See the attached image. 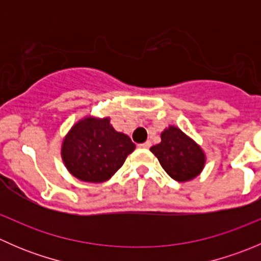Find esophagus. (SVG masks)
Here are the masks:
<instances>
[{
    "label": "esophagus",
    "mask_w": 261,
    "mask_h": 261,
    "mask_svg": "<svg viewBox=\"0 0 261 261\" xmlns=\"http://www.w3.org/2000/svg\"><path fill=\"white\" fill-rule=\"evenodd\" d=\"M139 146L143 147V149H149V147L151 146V143H150V141H145V143L140 144V145H139Z\"/></svg>",
    "instance_id": "obj_1"
}]
</instances>
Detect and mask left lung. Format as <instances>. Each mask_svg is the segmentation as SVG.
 Listing matches in <instances>:
<instances>
[{
  "label": "left lung",
  "mask_w": 261,
  "mask_h": 261,
  "mask_svg": "<svg viewBox=\"0 0 261 261\" xmlns=\"http://www.w3.org/2000/svg\"><path fill=\"white\" fill-rule=\"evenodd\" d=\"M158 158L163 169L177 181L196 178L204 165V152L202 149L175 126L162 133V141L150 147Z\"/></svg>",
  "instance_id": "left-lung-1"
}]
</instances>
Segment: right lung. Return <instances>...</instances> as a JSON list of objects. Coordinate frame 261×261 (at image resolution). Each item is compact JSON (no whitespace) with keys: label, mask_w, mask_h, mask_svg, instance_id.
<instances>
[{"label":"right lung","mask_w":261,"mask_h":261,"mask_svg":"<svg viewBox=\"0 0 261 261\" xmlns=\"http://www.w3.org/2000/svg\"><path fill=\"white\" fill-rule=\"evenodd\" d=\"M134 150L135 144L127 135L117 133L110 118L87 117L75 123L65 136L62 158L75 178L101 183L122 167Z\"/></svg>","instance_id":"obj_1"}]
</instances>
